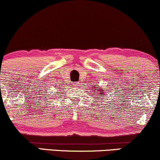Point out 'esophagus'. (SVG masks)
Masks as SVG:
<instances>
[{
  "instance_id": "esophagus-1",
  "label": "esophagus",
  "mask_w": 160,
  "mask_h": 160,
  "mask_svg": "<svg viewBox=\"0 0 160 160\" xmlns=\"http://www.w3.org/2000/svg\"><path fill=\"white\" fill-rule=\"evenodd\" d=\"M74 86H80V83H79V82H74Z\"/></svg>"
}]
</instances>
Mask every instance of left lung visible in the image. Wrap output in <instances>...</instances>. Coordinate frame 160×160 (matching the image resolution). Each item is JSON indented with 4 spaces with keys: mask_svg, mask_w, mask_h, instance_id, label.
I'll use <instances>...</instances> for the list:
<instances>
[{
    "mask_svg": "<svg viewBox=\"0 0 160 160\" xmlns=\"http://www.w3.org/2000/svg\"><path fill=\"white\" fill-rule=\"evenodd\" d=\"M98 87H99V86H94V89H93V91H94V92H94L95 94H98V92H97V91L100 92H99V94H98L99 96H98V97L102 96L104 98V96H106L105 93H104L105 90H102V89H101V88H100V89H98ZM95 89H97V90L95 91ZM96 102H98V101H96Z\"/></svg>",
    "mask_w": 160,
    "mask_h": 160,
    "instance_id": "obj_1",
    "label": "left lung"
}]
</instances>
